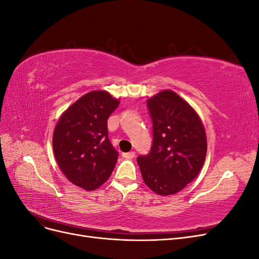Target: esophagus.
<instances>
[{
  "mask_svg": "<svg viewBox=\"0 0 259 259\" xmlns=\"http://www.w3.org/2000/svg\"><path fill=\"white\" fill-rule=\"evenodd\" d=\"M122 155H123V158H125V159H133V158H135V152L131 151V152L123 153Z\"/></svg>",
  "mask_w": 259,
  "mask_h": 259,
  "instance_id": "34e87169",
  "label": "esophagus"
}]
</instances>
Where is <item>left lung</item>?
Returning a JSON list of instances; mask_svg holds the SVG:
<instances>
[{"label": "left lung", "mask_w": 259, "mask_h": 259, "mask_svg": "<svg viewBox=\"0 0 259 259\" xmlns=\"http://www.w3.org/2000/svg\"><path fill=\"white\" fill-rule=\"evenodd\" d=\"M152 117L151 151L138 156L144 183L159 195L183 190L198 176L207 151L206 134L197 111L170 90L147 100Z\"/></svg>", "instance_id": "obj_1"}]
</instances>
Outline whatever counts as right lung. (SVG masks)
Segmentation results:
<instances>
[{
	"mask_svg": "<svg viewBox=\"0 0 259 259\" xmlns=\"http://www.w3.org/2000/svg\"><path fill=\"white\" fill-rule=\"evenodd\" d=\"M120 104L107 91H92L62 113L55 126L53 149L70 183L86 191L105 184L119 153L108 138L107 120Z\"/></svg>",
	"mask_w": 259,
	"mask_h": 259,
	"instance_id": "obj_1",
	"label": "right lung"
}]
</instances>
